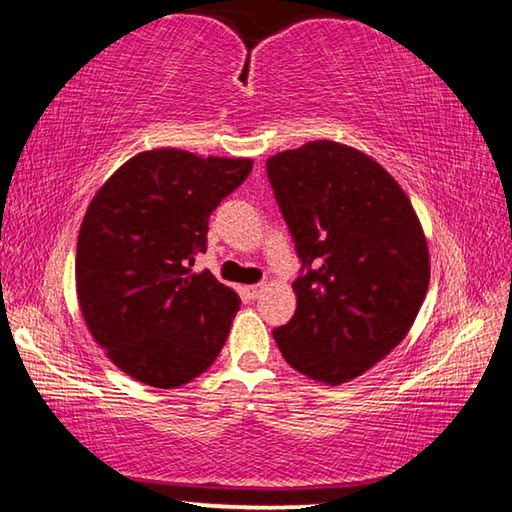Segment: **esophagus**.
I'll use <instances>...</instances> for the list:
<instances>
[{"mask_svg": "<svg viewBox=\"0 0 512 512\" xmlns=\"http://www.w3.org/2000/svg\"><path fill=\"white\" fill-rule=\"evenodd\" d=\"M262 291H264L262 284H250V287H244V293L248 298H257Z\"/></svg>", "mask_w": 512, "mask_h": 512, "instance_id": "esophagus-1", "label": "esophagus"}]
</instances>
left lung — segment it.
<instances>
[{"label":"left lung","mask_w":512,"mask_h":512,"mask_svg":"<svg viewBox=\"0 0 512 512\" xmlns=\"http://www.w3.org/2000/svg\"><path fill=\"white\" fill-rule=\"evenodd\" d=\"M266 169L307 266L273 339L291 368L341 386L409 334L429 289L427 237L400 183L354 146L307 142Z\"/></svg>","instance_id":"left-lung-1"}]
</instances>
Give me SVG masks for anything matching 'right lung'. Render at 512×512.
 <instances>
[{"instance_id":"right-lung-1","label":"right lung","mask_w":512,"mask_h":512,"mask_svg":"<svg viewBox=\"0 0 512 512\" xmlns=\"http://www.w3.org/2000/svg\"><path fill=\"white\" fill-rule=\"evenodd\" d=\"M250 171V158L167 146L133 155L90 201L76 244L79 307L106 357L140 384L185 386L219 357L239 296L192 266L210 214Z\"/></svg>"}]
</instances>
